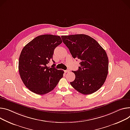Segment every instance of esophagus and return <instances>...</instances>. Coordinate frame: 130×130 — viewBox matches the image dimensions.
<instances>
[{
    "label": "esophagus",
    "mask_w": 130,
    "mask_h": 130,
    "mask_svg": "<svg viewBox=\"0 0 130 130\" xmlns=\"http://www.w3.org/2000/svg\"><path fill=\"white\" fill-rule=\"evenodd\" d=\"M69 72V70H64V72L65 73H68Z\"/></svg>",
    "instance_id": "esophagus-1"
}]
</instances>
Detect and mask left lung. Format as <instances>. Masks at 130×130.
<instances>
[{
  "mask_svg": "<svg viewBox=\"0 0 130 130\" xmlns=\"http://www.w3.org/2000/svg\"><path fill=\"white\" fill-rule=\"evenodd\" d=\"M61 38L73 58L81 61L78 70L72 71L76 77L70 85L85 95L95 92L103 85L108 75V58L106 51L87 35L62 36Z\"/></svg>",
  "mask_w": 130,
  "mask_h": 130,
  "instance_id": "1",
  "label": "left lung"
}]
</instances>
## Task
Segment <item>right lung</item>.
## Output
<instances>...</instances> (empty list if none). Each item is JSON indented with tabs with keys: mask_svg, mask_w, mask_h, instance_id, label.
Returning <instances> with one entry per match:
<instances>
[{
	"mask_svg": "<svg viewBox=\"0 0 130 130\" xmlns=\"http://www.w3.org/2000/svg\"><path fill=\"white\" fill-rule=\"evenodd\" d=\"M58 36L43 35L35 38L22 49L19 57V71L25 86L39 95L53 90L63 77L64 71L47 66L52 60L54 50L61 44Z\"/></svg>",
	"mask_w": 130,
	"mask_h": 130,
	"instance_id": "1",
	"label": "right lung"
}]
</instances>
